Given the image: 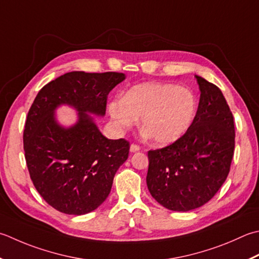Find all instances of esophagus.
<instances>
[{"label":"esophagus","mask_w":259,"mask_h":259,"mask_svg":"<svg viewBox=\"0 0 259 259\" xmlns=\"http://www.w3.org/2000/svg\"><path fill=\"white\" fill-rule=\"evenodd\" d=\"M138 150H140V147L138 145L131 144V146H130V151H131V153H136V151H138Z\"/></svg>","instance_id":"1"}]
</instances>
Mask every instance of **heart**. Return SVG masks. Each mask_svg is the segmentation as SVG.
Returning a JSON list of instances; mask_svg holds the SVG:
<instances>
[{"label": "heart", "mask_w": 259, "mask_h": 259, "mask_svg": "<svg viewBox=\"0 0 259 259\" xmlns=\"http://www.w3.org/2000/svg\"><path fill=\"white\" fill-rule=\"evenodd\" d=\"M195 111L196 98L190 89L164 83L136 85L109 105L111 118L119 128H131L141 116L144 136L158 145L179 140L190 128Z\"/></svg>", "instance_id": "heart-1"}]
</instances>
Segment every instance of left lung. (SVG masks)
I'll return each mask as SVG.
<instances>
[{"mask_svg": "<svg viewBox=\"0 0 259 259\" xmlns=\"http://www.w3.org/2000/svg\"><path fill=\"white\" fill-rule=\"evenodd\" d=\"M201 91L190 128L173 144L149 150L147 186L151 196L171 211H190L209 202L230 171L235 123L217 85L195 76Z\"/></svg>", "mask_w": 259, "mask_h": 259, "instance_id": "1", "label": "left lung"}]
</instances>
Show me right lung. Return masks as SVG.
Listing matches in <instances>:
<instances>
[{
	"instance_id": "1",
	"label": "right lung",
	"mask_w": 259,
	"mask_h": 259,
	"mask_svg": "<svg viewBox=\"0 0 259 259\" xmlns=\"http://www.w3.org/2000/svg\"><path fill=\"white\" fill-rule=\"evenodd\" d=\"M123 79V73L70 72L35 96L24 125V157L35 190L59 212L80 215L100 206L128 158L129 141L105 138L88 114L104 115L109 93ZM63 103L79 111V122L69 130L53 116Z\"/></svg>"
}]
</instances>
